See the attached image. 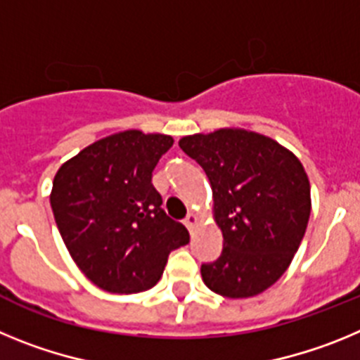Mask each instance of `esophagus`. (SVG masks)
I'll return each mask as SVG.
<instances>
[{
  "label": "esophagus",
  "instance_id": "1",
  "mask_svg": "<svg viewBox=\"0 0 360 360\" xmlns=\"http://www.w3.org/2000/svg\"><path fill=\"white\" fill-rule=\"evenodd\" d=\"M196 221H198V218H196V214H193V212H189V214L186 216V219H184V224H186V227L189 229V231H193V227L196 225Z\"/></svg>",
  "mask_w": 360,
  "mask_h": 360
}]
</instances>
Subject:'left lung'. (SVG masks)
Listing matches in <instances>:
<instances>
[{
	"label": "left lung",
	"mask_w": 360,
	"mask_h": 360,
	"mask_svg": "<svg viewBox=\"0 0 360 360\" xmlns=\"http://www.w3.org/2000/svg\"><path fill=\"white\" fill-rule=\"evenodd\" d=\"M207 174L221 256L203 263V283L231 299L272 287L290 265L310 218V182L294 153L247 129L196 133L178 142Z\"/></svg>",
	"instance_id": "8db88e82"
}]
</instances>
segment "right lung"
<instances>
[{
    "instance_id": "right-lung-1",
    "label": "right lung",
    "mask_w": 360,
    "mask_h": 360,
    "mask_svg": "<svg viewBox=\"0 0 360 360\" xmlns=\"http://www.w3.org/2000/svg\"><path fill=\"white\" fill-rule=\"evenodd\" d=\"M173 146L169 135L139 129L94 142L59 167L50 205L73 262L113 294L155 287L171 250L189 232L165 214L153 169Z\"/></svg>"
}]
</instances>
